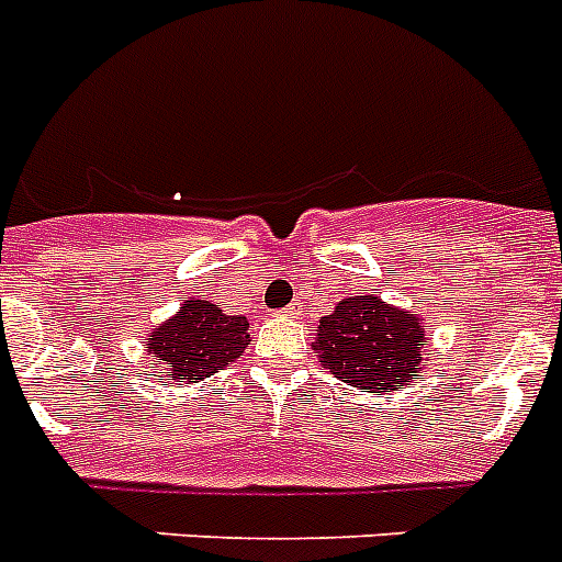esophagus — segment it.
Returning a JSON list of instances; mask_svg holds the SVG:
<instances>
[{"instance_id": "esophagus-1", "label": "esophagus", "mask_w": 562, "mask_h": 562, "mask_svg": "<svg viewBox=\"0 0 562 562\" xmlns=\"http://www.w3.org/2000/svg\"><path fill=\"white\" fill-rule=\"evenodd\" d=\"M282 317H300V303H291L289 308H282Z\"/></svg>"}]
</instances>
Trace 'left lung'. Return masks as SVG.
Masks as SVG:
<instances>
[{"mask_svg":"<svg viewBox=\"0 0 562 562\" xmlns=\"http://www.w3.org/2000/svg\"><path fill=\"white\" fill-rule=\"evenodd\" d=\"M427 346L415 314L384 303L378 294L346 296L317 326L321 363L344 384L363 392L404 390L424 367Z\"/></svg>","mask_w":562,"mask_h":562,"instance_id":"obj_1","label":"left lung"}]
</instances>
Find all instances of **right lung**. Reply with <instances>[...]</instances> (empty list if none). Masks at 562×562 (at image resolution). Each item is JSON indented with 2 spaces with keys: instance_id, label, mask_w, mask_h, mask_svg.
Returning <instances> with one entry per match:
<instances>
[{
  "instance_id": "right-lung-1",
  "label": "right lung",
  "mask_w": 562,
  "mask_h": 562,
  "mask_svg": "<svg viewBox=\"0 0 562 562\" xmlns=\"http://www.w3.org/2000/svg\"><path fill=\"white\" fill-rule=\"evenodd\" d=\"M248 321L225 314L207 300H184L172 321L153 328L147 352L161 363V381L195 384L234 363L248 346Z\"/></svg>"
}]
</instances>
